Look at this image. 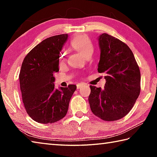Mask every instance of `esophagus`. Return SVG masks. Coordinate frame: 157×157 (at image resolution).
I'll list each match as a JSON object with an SVG mask.
<instances>
[{"instance_id": "1", "label": "esophagus", "mask_w": 157, "mask_h": 157, "mask_svg": "<svg viewBox=\"0 0 157 157\" xmlns=\"http://www.w3.org/2000/svg\"><path fill=\"white\" fill-rule=\"evenodd\" d=\"M84 85H86V84H77V89H79L81 88V87L84 86Z\"/></svg>"}]
</instances>
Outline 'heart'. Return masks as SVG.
<instances>
[{
  "instance_id": "1",
  "label": "heart",
  "mask_w": 157,
  "mask_h": 157,
  "mask_svg": "<svg viewBox=\"0 0 157 157\" xmlns=\"http://www.w3.org/2000/svg\"><path fill=\"white\" fill-rule=\"evenodd\" d=\"M71 46L73 48L80 52L84 57L88 56L94 52V44L89 37L86 34H79L71 39ZM66 55L65 50L61 53V59H64Z\"/></svg>"
}]
</instances>
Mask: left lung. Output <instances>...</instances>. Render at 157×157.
I'll return each instance as SVG.
<instances>
[{"label": "left lung", "instance_id": "8db88e82", "mask_svg": "<svg viewBox=\"0 0 157 157\" xmlns=\"http://www.w3.org/2000/svg\"><path fill=\"white\" fill-rule=\"evenodd\" d=\"M100 57L98 71L105 73L104 89L90 86L89 102L93 113L103 121H114L125 116L140 91V73L127 44L109 34L98 36Z\"/></svg>", "mask_w": 157, "mask_h": 157}]
</instances>
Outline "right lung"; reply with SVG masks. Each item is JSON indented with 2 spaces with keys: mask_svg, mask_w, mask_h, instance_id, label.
I'll return each instance as SVG.
<instances>
[{
  "mask_svg": "<svg viewBox=\"0 0 157 157\" xmlns=\"http://www.w3.org/2000/svg\"><path fill=\"white\" fill-rule=\"evenodd\" d=\"M68 34L50 36L32 49L23 59L20 89L26 112L39 123H53L67 113L76 85L55 88L53 73L59 71V54Z\"/></svg>",
  "mask_w": 157,
  "mask_h": 157,
  "instance_id": "1",
  "label": "right lung"
}]
</instances>
